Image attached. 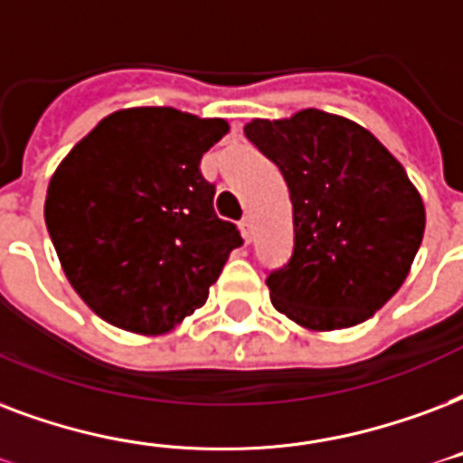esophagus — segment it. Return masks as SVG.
<instances>
[{"mask_svg": "<svg viewBox=\"0 0 463 463\" xmlns=\"http://www.w3.org/2000/svg\"><path fill=\"white\" fill-rule=\"evenodd\" d=\"M240 231H242V238H245V242H250L252 240V225H250V218H242L240 221Z\"/></svg>", "mask_w": 463, "mask_h": 463, "instance_id": "esophagus-1", "label": "esophagus"}]
</instances>
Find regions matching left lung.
<instances>
[{
	"mask_svg": "<svg viewBox=\"0 0 463 463\" xmlns=\"http://www.w3.org/2000/svg\"><path fill=\"white\" fill-rule=\"evenodd\" d=\"M245 136L284 175L294 250L267 271L274 308L313 330L373 316L408 277L425 206L401 162L357 123L306 109L247 123Z\"/></svg>",
	"mask_w": 463,
	"mask_h": 463,
	"instance_id": "1",
	"label": "left lung"
}]
</instances>
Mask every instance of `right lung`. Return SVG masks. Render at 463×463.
<instances>
[{"instance_id":"add662e5","label":"right lung","mask_w":463,"mask_h":463,"mask_svg":"<svg viewBox=\"0 0 463 463\" xmlns=\"http://www.w3.org/2000/svg\"><path fill=\"white\" fill-rule=\"evenodd\" d=\"M228 133L221 118L169 106L106 116L60 162L45 225L70 284L99 317L140 335L167 333L208 298L242 245L213 211L201 155Z\"/></svg>"}]
</instances>
